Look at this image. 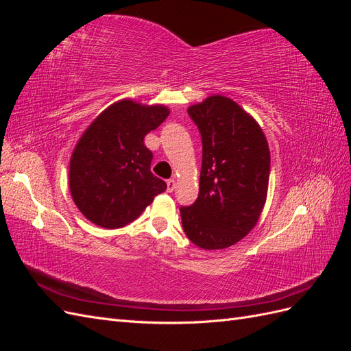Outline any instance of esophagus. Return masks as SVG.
Instances as JSON below:
<instances>
[{
  "label": "esophagus",
  "instance_id": "34e87169",
  "mask_svg": "<svg viewBox=\"0 0 351 351\" xmlns=\"http://www.w3.org/2000/svg\"><path fill=\"white\" fill-rule=\"evenodd\" d=\"M176 186H177V183H176V180H174V178L168 180V182H167V190H168L169 193L174 192V190H176Z\"/></svg>",
  "mask_w": 351,
  "mask_h": 351
}]
</instances>
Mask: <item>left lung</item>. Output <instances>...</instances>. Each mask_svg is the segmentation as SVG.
<instances>
[{"label":"left lung","instance_id":"left-lung-1","mask_svg":"<svg viewBox=\"0 0 351 351\" xmlns=\"http://www.w3.org/2000/svg\"><path fill=\"white\" fill-rule=\"evenodd\" d=\"M187 112L202 137V169L197 199L180 208L183 230L202 249H226L261 217L269 182L268 142L259 124L221 95Z\"/></svg>","mask_w":351,"mask_h":351}]
</instances>
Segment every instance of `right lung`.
<instances>
[{"instance_id":"add662e5","label":"right lung","mask_w":351,"mask_h":351,"mask_svg":"<svg viewBox=\"0 0 351 351\" xmlns=\"http://www.w3.org/2000/svg\"><path fill=\"white\" fill-rule=\"evenodd\" d=\"M168 114L162 105L125 99L105 110L83 133L70 161V192L93 224L124 227L167 189L151 171L154 155L143 139Z\"/></svg>"}]
</instances>
